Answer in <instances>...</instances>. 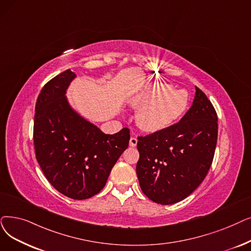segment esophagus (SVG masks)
Returning <instances> with one entry per match:
<instances>
[{"label":"esophagus","instance_id":"esophagus-1","mask_svg":"<svg viewBox=\"0 0 251 251\" xmlns=\"http://www.w3.org/2000/svg\"><path fill=\"white\" fill-rule=\"evenodd\" d=\"M137 145V138L136 137H131L129 140V146L130 147H136Z\"/></svg>","mask_w":251,"mask_h":251}]
</instances>
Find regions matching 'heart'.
Returning a JSON list of instances; mask_svg holds the SVG:
<instances>
[{
	"mask_svg": "<svg viewBox=\"0 0 251 251\" xmlns=\"http://www.w3.org/2000/svg\"><path fill=\"white\" fill-rule=\"evenodd\" d=\"M189 95L186 90H172L165 83L148 85L133 100L135 106L145 107L138 114V122L145 129L158 130L176 121L186 111Z\"/></svg>",
	"mask_w": 251,
	"mask_h": 251,
	"instance_id": "obj_1",
	"label": "heart"
}]
</instances>
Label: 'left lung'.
I'll return each mask as SVG.
<instances>
[{"mask_svg":"<svg viewBox=\"0 0 251 251\" xmlns=\"http://www.w3.org/2000/svg\"><path fill=\"white\" fill-rule=\"evenodd\" d=\"M217 129L212 103L196 87L193 104L180 121L138 137L136 174L150 200L174 204L199 187L212 164Z\"/></svg>","mask_w":251,"mask_h":251,"instance_id":"obj_1","label":"left lung"}]
</instances>
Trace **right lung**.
<instances>
[{
	"label": "right lung",
	"instance_id": "right-lung-1",
	"mask_svg": "<svg viewBox=\"0 0 251 251\" xmlns=\"http://www.w3.org/2000/svg\"><path fill=\"white\" fill-rule=\"evenodd\" d=\"M71 70L51 79L38 96L34 120L36 158L48 181L75 200L99 194L117 160L128 148L130 131L105 134L70 105Z\"/></svg>",
	"mask_w": 251,
	"mask_h": 251
}]
</instances>
